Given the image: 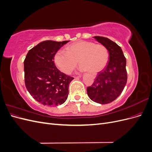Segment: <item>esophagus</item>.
<instances>
[{"instance_id": "obj_1", "label": "esophagus", "mask_w": 152, "mask_h": 152, "mask_svg": "<svg viewBox=\"0 0 152 152\" xmlns=\"http://www.w3.org/2000/svg\"><path fill=\"white\" fill-rule=\"evenodd\" d=\"M81 77V76H80H80H79V77Z\"/></svg>"}]
</instances>
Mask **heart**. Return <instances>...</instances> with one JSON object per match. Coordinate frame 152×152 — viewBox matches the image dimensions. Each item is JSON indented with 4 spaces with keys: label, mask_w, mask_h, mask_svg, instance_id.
<instances>
[{
    "label": "heart",
    "mask_w": 152,
    "mask_h": 152,
    "mask_svg": "<svg viewBox=\"0 0 152 152\" xmlns=\"http://www.w3.org/2000/svg\"><path fill=\"white\" fill-rule=\"evenodd\" d=\"M109 59L107 49L100 44L88 41H79L55 54L54 62L58 68L66 74H70L77 65L80 71L97 73L106 66Z\"/></svg>",
    "instance_id": "1"
}]
</instances>
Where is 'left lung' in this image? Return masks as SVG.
Listing matches in <instances>:
<instances>
[{"mask_svg": "<svg viewBox=\"0 0 152 152\" xmlns=\"http://www.w3.org/2000/svg\"><path fill=\"white\" fill-rule=\"evenodd\" d=\"M94 38L107 49L109 61L104 70L98 73L93 84L87 87V93L93 102L107 104L120 96L127 83L126 59L115 42L103 37Z\"/></svg>", "mask_w": 152, "mask_h": 152, "instance_id": "1", "label": "left lung"}]
</instances>
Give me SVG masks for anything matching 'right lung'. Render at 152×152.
I'll return each mask as SVG.
<instances>
[{
	"mask_svg": "<svg viewBox=\"0 0 152 152\" xmlns=\"http://www.w3.org/2000/svg\"><path fill=\"white\" fill-rule=\"evenodd\" d=\"M68 42L43 41L29 50L25 59V86L32 97L44 105L61 104L68 98L73 77L59 71L54 59L58 50Z\"/></svg>",
	"mask_w": 152,
	"mask_h": 152,
	"instance_id": "add662e5",
	"label": "right lung"
}]
</instances>
